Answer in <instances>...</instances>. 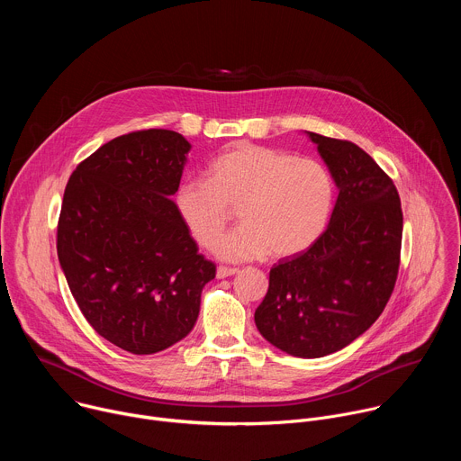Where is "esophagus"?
Instances as JSON below:
<instances>
[{
  "instance_id": "34e87169",
  "label": "esophagus",
  "mask_w": 461,
  "mask_h": 461,
  "mask_svg": "<svg viewBox=\"0 0 461 461\" xmlns=\"http://www.w3.org/2000/svg\"><path fill=\"white\" fill-rule=\"evenodd\" d=\"M239 270L237 268H226V267H219L217 268V279H226L230 276H235Z\"/></svg>"
}]
</instances>
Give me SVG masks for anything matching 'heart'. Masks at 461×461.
Returning a JSON list of instances; mask_svg holds the SVG:
<instances>
[{
	"instance_id": "b5f03b06",
	"label": "heart",
	"mask_w": 461,
	"mask_h": 461,
	"mask_svg": "<svg viewBox=\"0 0 461 461\" xmlns=\"http://www.w3.org/2000/svg\"><path fill=\"white\" fill-rule=\"evenodd\" d=\"M176 212L191 237L213 248L239 209L243 224L217 244V255L239 262L270 251L276 258L310 248L330 217L334 180L313 158L255 144L219 155L206 178H185L175 193Z\"/></svg>"
}]
</instances>
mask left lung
<instances>
[{
	"mask_svg": "<svg viewBox=\"0 0 461 461\" xmlns=\"http://www.w3.org/2000/svg\"><path fill=\"white\" fill-rule=\"evenodd\" d=\"M306 135L339 194L321 237L270 270L255 324L279 350L313 359L350 345L384 310L400 270L403 213L396 185L368 153Z\"/></svg>",
	"mask_w": 461,
	"mask_h": 461,
	"instance_id": "1",
	"label": "left lung"
}]
</instances>
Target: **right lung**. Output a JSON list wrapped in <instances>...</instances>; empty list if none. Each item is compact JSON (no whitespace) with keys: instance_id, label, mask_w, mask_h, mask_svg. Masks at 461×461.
Wrapping results in <instances>:
<instances>
[{"instance_id":"add662e5","label":"right lung","mask_w":461,"mask_h":461,"mask_svg":"<svg viewBox=\"0 0 461 461\" xmlns=\"http://www.w3.org/2000/svg\"><path fill=\"white\" fill-rule=\"evenodd\" d=\"M189 149L169 129L122 135L80 162L63 193L59 267L87 322L131 354L184 339L215 279L171 201Z\"/></svg>"}]
</instances>
